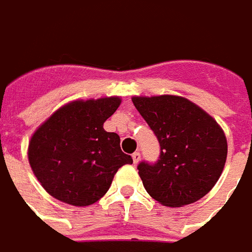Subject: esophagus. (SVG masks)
<instances>
[{"label":"esophagus","mask_w":252,"mask_h":252,"mask_svg":"<svg viewBox=\"0 0 252 252\" xmlns=\"http://www.w3.org/2000/svg\"><path fill=\"white\" fill-rule=\"evenodd\" d=\"M132 160H134L135 164H136V163H139V160H141V153L139 152L132 153Z\"/></svg>","instance_id":"obj_1"}]
</instances>
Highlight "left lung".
<instances>
[{
  "instance_id": "left-lung-1",
  "label": "left lung",
  "mask_w": 252,
  "mask_h": 252,
  "mask_svg": "<svg viewBox=\"0 0 252 252\" xmlns=\"http://www.w3.org/2000/svg\"><path fill=\"white\" fill-rule=\"evenodd\" d=\"M132 103L160 143L158 163L138 166L146 192L171 208L206 195L227 158V139L216 120L181 96H134Z\"/></svg>"
}]
</instances>
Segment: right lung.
<instances>
[{
    "instance_id": "right-lung-1",
    "label": "right lung",
    "mask_w": 252,
    "mask_h": 252,
    "mask_svg": "<svg viewBox=\"0 0 252 252\" xmlns=\"http://www.w3.org/2000/svg\"><path fill=\"white\" fill-rule=\"evenodd\" d=\"M121 104L118 96L74 100L33 132L28 159L41 187L56 199L89 206L109 191L117 170L132 164L120 136L103 124Z\"/></svg>"
}]
</instances>
